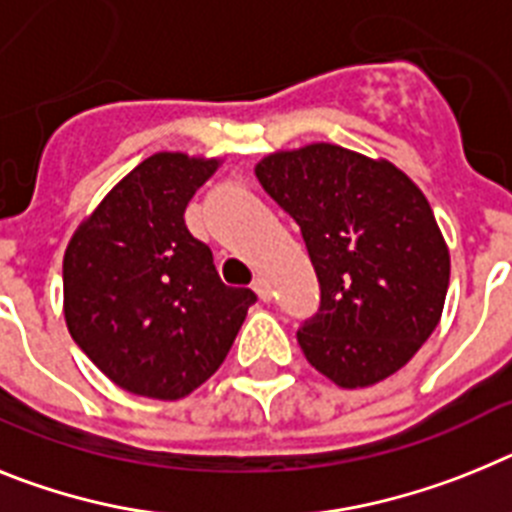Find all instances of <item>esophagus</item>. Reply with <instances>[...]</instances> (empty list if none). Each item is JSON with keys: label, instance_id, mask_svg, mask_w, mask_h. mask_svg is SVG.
<instances>
[{"label": "esophagus", "instance_id": "obj_1", "mask_svg": "<svg viewBox=\"0 0 512 512\" xmlns=\"http://www.w3.org/2000/svg\"><path fill=\"white\" fill-rule=\"evenodd\" d=\"M252 288H255V293H257V296H260L262 301L273 299V291H270L268 278H262V275H257L255 281H252Z\"/></svg>", "mask_w": 512, "mask_h": 512}]
</instances>
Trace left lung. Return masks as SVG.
Here are the masks:
<instances>
[{
    "label": "left lung",
    "mask_w": 512,
    "mask_h": 512,
    "mask_svg": "<svg viewBox=\"0 0 512 512\" xmlns=\"http://www.w3.org/2000/svg\"><path fill=\"white\" fill-rule=\"evenodd\" d=\"M301 226L322 304L299 330L306 361L342 389L389 379L433 335L451 255L428 198L389 159L314 141L255 164Z\"/></svg>",
    "instance_id": "left-lung-1"
}]
</instances>
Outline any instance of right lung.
Masks as SVG:
<instances>
[{"instance_id":"right-lung-1","label":"right lung","mask_w":512,"mask_h":512,"mask_svg":"<svg viewBox=\"0 0 512 512\" xmlns=\"http://www.w3.org/2000/svg\"><path fill=\"white\" fill-rule=\"evenodd\" d=\"M221 157L157 151L136 164L64 252L69 335L115 386L149 399L193 394L219 371L255 293L231 288L185 226Z\"/></svg>"}]
</instances>
